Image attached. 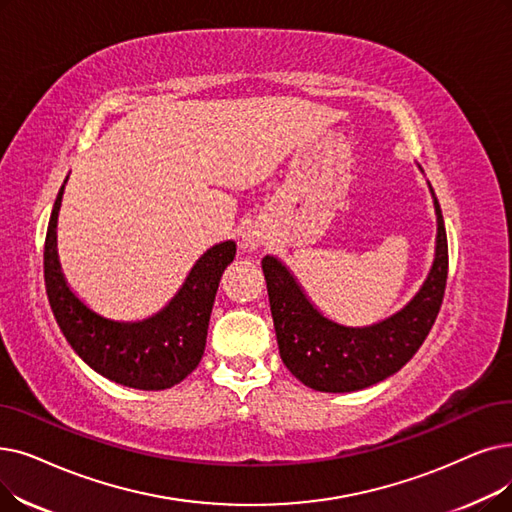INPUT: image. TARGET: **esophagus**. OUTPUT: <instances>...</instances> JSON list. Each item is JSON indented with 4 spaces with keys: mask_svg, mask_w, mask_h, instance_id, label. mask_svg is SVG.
<instances>
[{
    "mask_svg": "<svg viewBox=\"0 0 512 512\" xmlns=\"http://www.w3.org/2000/svg\"><path fill=\"white\" fill-rule=\"evenodd\" d=\"M263 242H265V232L257 224V221H255V224H247L240 230V247L244 251H255V249L261 247Z\"/></svg>",
    "mask_w": 512,
    "mask_h": 512,
    "instance_id": "obj_1",
    "label": "esophagus"
}]
</instances>
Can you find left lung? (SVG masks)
Instances as JSON below:
<instances>
[{
	"mask_svg": "<svg viewBox=\"0 0 512 512\" xmlns=\"http://www.w3.org/2000/svg\"><path fill=\"white\" fill-rule=\"evenodd\" d=\"M429 190L437 215L431 272L410 303L381 322L345 326L326 318L278 257H263L280 358L309 389L349 393L381 383L406 366L427 339L448 280L446 226L431 184Z\"/></svg>",
	"mask_w": 512,
	"mask_h": 512,
	"instance_id": "obj_1",
	"label": "left lung"
}]
</instances>
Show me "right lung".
Returning <instances> with one entry per match:
<instances>
[{
    "mask_svg": "<svg viewBox=\"0 0 512 512\" xmlns=\"http://www.w3.org/2000/svg\"><path fill=\"white\" fill-rule=\"evenodd\" d=\"M66 182V180H64ZM60 188L43 249V276L54 318L79 358L123 387L161 391L182 383L201 362L221 274L234 261L226 240L201 255L177 295L157 314L138 322L110 320L87 307L66 284L56 249Z\"/></svg>",
    "mask_w": 512,
    "mask_h": 512,
    "instance_id": "1",
    "label": "right lung"
}]
</instances>
